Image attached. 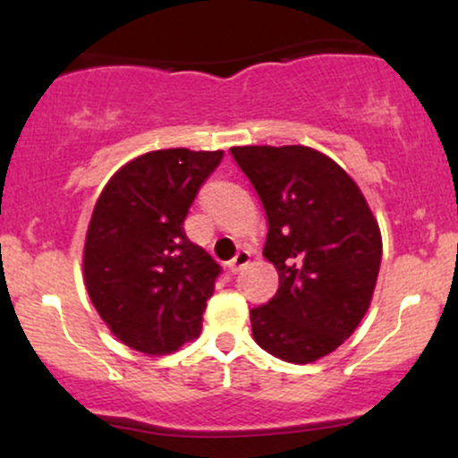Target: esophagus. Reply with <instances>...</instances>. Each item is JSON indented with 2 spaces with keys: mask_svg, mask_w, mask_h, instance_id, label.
Wrapping results in <instances>:
<instances>
[{
  "mask_svg": "<svg viewBox=\"0 0 458 458\" xmlns=\"http://www.w3.org/2000/svg\"><path fill=\"white\" fill-rule=\"evenodd\" d=\"M247 262H250V251L239 250V251H236L234 259L228 262V269L233 273H239L241 269H243V267H247Z\"/></svg>",
  "mask_w": 458,
  "mask_h": 458,
  "instance_id": "obj_1",
  "label": "esophagus"
}]
</instances>
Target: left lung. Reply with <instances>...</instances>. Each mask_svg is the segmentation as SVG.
<instances>
[{
    "instance_id": "left-lung-1",
    "label": "left lung",
    "mask_w": 458,
    "mask_h": 458,
    "mask_svg": "<svg viewBox=\"0 0 458 458\" xmlns=\"http://www.w3.org/2000/svg\"><path fill=\"white\" fill-rule=\"evenodd\" d=\"M236 165L265 207V259L276 297L250 312L267 353L291 364L325 357L353 334L375 293L381 233L343 167L308 146H234Z\"/></svg>"
}]
</instances>
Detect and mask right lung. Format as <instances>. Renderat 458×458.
Listing matches in <instances>:
<instances>
[{"instance_id":"1","label":"right lung","mask_w":458,"mask_h":458,"mask_svg":"<svg viewBox=\"0 0 458 458\" xmlns=\"http://www.w3.org/2000/svg\"><path fill=\"white\" fill-rule=\"evenodd\" d=\"M222 150L146 152L109 178L86 247L88 295L120 343L165 355L198 338L222 267L187 239L185 222Z\"/></svg>"}]
</instances>
